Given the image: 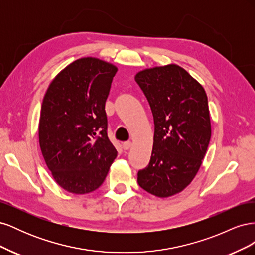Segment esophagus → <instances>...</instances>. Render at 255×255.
<instances>
[{"label": "esophagus", "instance_id": "esophagus-1", "mask_svg": "<svg viewBox=\"0 0 255 255\" xmlns=\"http://www.w3.org/2000/svg\"><path fill=\"white\" fill-rule=\"evenodd\" d=\"M130 146H132V142H130V141H126V142H123V144H122V148L125 150H128Z\"/></svg>", "mask_w": 255, "mask_h": 255}]
</instances>
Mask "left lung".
<instances>
[{"mask_svg":"<svg viewBox=\"0 0 255 255\" xmlns=\"http://www.w3.org/2000/svg\"><path fill=\"white\" fill-rule=\"evenodd\" d=\"M150 104L154 139L148 167L137 182L149 194L167 198L194 180L211 140L207 96L202 85L182 67L170 64L135 75Z\"/></svg>","mask_w":255,"mask_h":255,"instance_id":"left-lung-1","label":"left lung"}]
</instances>
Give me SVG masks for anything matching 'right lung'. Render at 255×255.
I'll return each mask as SVG.
<instances>
[{"mask_svg":"<svg viewBox=\"0 0 255 255\" xmlns=\"http://www.w3.org/2000/svg\"><path fill=\"white\" fill-rule=\"evenodd\" d=\"M117 67L83 57L63 69L45 92L39 144L53 179L84 195L101 186L117 150L107 136L105 102Z\"/></svg>","mask_w":255,"mask_h":255,"instance_id":"1","label":"right lung"}]
</instances>
